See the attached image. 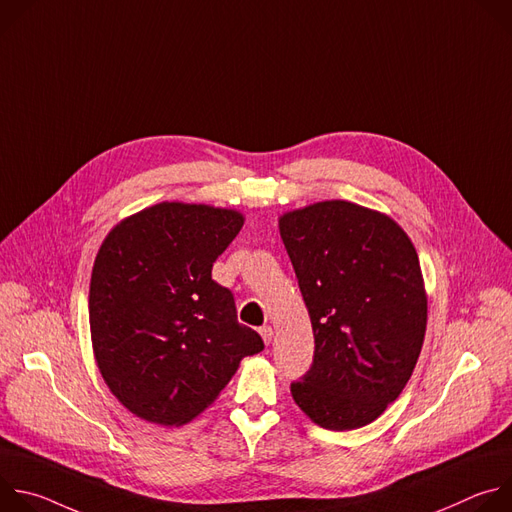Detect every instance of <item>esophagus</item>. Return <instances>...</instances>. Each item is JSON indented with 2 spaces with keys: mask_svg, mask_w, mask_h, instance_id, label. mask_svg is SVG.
<instances>
[{
  "mask_svg": "<svg viewBox=\"0 0 512 512\" xmlns=\"http://www.w3.org/2000/svg\"><path fill=\"white\" fill-rule=\"evenodd\" d=\"M259 334H261L263 342H265V344H269V342H271V338H273V328H271V326H261V328H259Z\"/></svg>",
  "mask_w": 512,
  "mask_h": 512,
  "instance_id": "34e87169",
  "label": "esophagus"
}]
</instances>
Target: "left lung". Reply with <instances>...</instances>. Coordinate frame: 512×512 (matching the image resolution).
I'll use <instances>...</instances> for the list:
<instances>
[{
	"label": "left lung",
	"instance_id": "obj_1",
	"mask_svg": "<svg viewBox=\"0 0 512 512\" xmlns=\"http://www.w3.org/2000/svg\"><path fill=\"white\" fill-rule=\"evenodd\" d=\"M279 233L316 344L291 397L320 427L369 425L401 395L423 346L417 251L391 216L346 200L285 212Z\"/></svg>",
	"mask_w": 512,
	"mask_h": 512
}]
</instances>
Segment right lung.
<instances>
[{
  "mask_svg": "<svg viewBox=\"0 0 512 512\" xmlns=\"http://www.w3.org/2000/svg\"><path fill=\"white\" fill-rule=\"evenodd\" d=\"M243 223L237 210L160 202L105 237L91 275V340L107 387L133 415L184 425L263 350L239 324L231 289L212 279Z\"/></svg>",
  "mask_w": 512,
  "mask_h": 512,
  "instance_id": "add662e5",
  "label": "right lung"
}]
</instances>
